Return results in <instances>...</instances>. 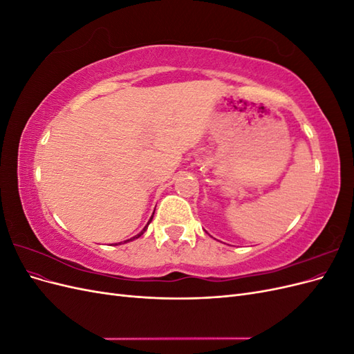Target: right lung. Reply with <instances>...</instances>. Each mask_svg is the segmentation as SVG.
Here are the masks:
<instances>
[{
	"mask_svg": "<svg viewBox=\"0 0 354 354\" xmlns=\"http://www.w3.org/2000/svg\"><path fill=\"white\" fill-rule=\"evenodd\" d=\"M151 221H152V218H151ZM147 226H149V223H147ZM147 226H146V227H145V229H143V230H142L140 233H138V234H136V236H134V238H131V239H128V241H124V243H125V242H130V241H133V239H137V238H140V236H142V234H143V233L146 232Z\"/></svg>",
	"mask_w": 354,
	"mask_h": 354,
	"instance_id": "obj_1",
	"label": "right lung"
}]
</instances>
